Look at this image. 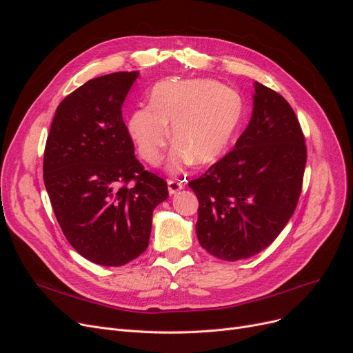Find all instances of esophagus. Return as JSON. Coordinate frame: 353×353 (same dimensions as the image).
I'll return each instance as SVG.
<instances>
[{
	"label": "esophagus",
	"instance_id": "1",
	"mask_svg": "<svg viewBox=\"0 0 353 353\" xmlns=\"http://www.w3.org/2000/svg\"><path fill=\"white\" fill-rule=\"evenodd\" d=\"M167 186H169V193L174 194L184 188V183L179 180H167Z\"/></svg>",
	"mask_w": 353,
	"mask_h": 353
}]
</instances>
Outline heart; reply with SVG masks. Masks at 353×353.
I'll list each match as a JSON object with an SVG mask.
<instances>
[{"label": "heart", "mask_w": 353, "mask_h": 353, "mask_svg": "<svg viewBox=\"0 0 353 353\" xmlns=\"http://www.w3.org/2000/svg\"><path fill=\"white\" fill-rule=\"evenodd\" d=\"M243 116V100L230 87L214 80H170L154 85L150 104L130 113L128 134L140 157L157 164L172 137L176 141L169 167L179 172L184 164H212L223 157Z\"/></svg>", "instance_id": "b5f03b06"}]
</instances>
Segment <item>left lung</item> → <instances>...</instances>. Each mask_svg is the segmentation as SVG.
Returning a JSON list of instances; mask_svg holds the SVG:
<instances>
[{
    "instance_id": "obj_1",
    "label": "left lung",
    "mask_w": 353,
    "mask_h": 353,
    "mask_svg": "<svg viewBox=\"0 0 353 353\" xmlns=\"http://www.w3.org/2000/svg\"><path fill=\"white\" fill-rule=\"evenodd\" d=\"M306 144L290 104L254 83L253 113L234 148L199 179V243L221 261L248 259L272 245L302 192Z\"/></svg>"
}]
</instances>
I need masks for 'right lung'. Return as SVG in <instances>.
Returning a JSON list of instances; mask_svg holds the SVG:
<instances>
[{"instance_id":"1","label":"right lung","mask_w":353,"mask_h":353,"mask_svg":"<svg viewBox=\"0 0 353 353\" xmlns=\"http://www.w3.org/2000/svg\"><path fill=\"white\" fill-rule=\"evenodd\" d=\"M139 71L92 79L55 110L44 150V184L55 217L87 261L123 266L148 246L167 183L144 170L121 105Z\"/></svg>"}]
</instances>
